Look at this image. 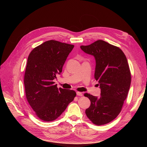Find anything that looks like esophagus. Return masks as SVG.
Listing matches in <instances>:
<instances>
[{
  "instance_id": "obj_1",
  "label": "esophagus",
  "mask_w": 147,
  "mask_h": 147,
  "mask_svg": "<svg viewBox=\"0 0 147 147\" xmlns=\"http://www.w3.org/2000/svg\"><path fill=\"white\" fill-rule=\"evenodd\" d=\"M76 94H77V95H78V96H83V94L82 93V92H76Z\"/></svg>"
}]
</instances>
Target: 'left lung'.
I'll return each instance as SVG.
<instances>
[{
	"label": "left lung",
	"mask_w": 147,
	"mask_h": 147,
	"mask_svg": "<svg viewBox=\"0 0 147 147\" xmlns=\"http://www.w3.org/2000/svg\"><path fill=\"white\" fill-rule=\"evenodd\" d=\"M85 53L94 55L96 60L95 79L101 88L98 98L85 93L90 101L85 111L88 119L100 126L111 122L121 111L131 83V73L127 60L117 46L102 40L88 46H81Z\"/></svg>",
	"instance_id": "1"
}]
</instances>
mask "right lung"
<instances>
[{"mask_svg": "<svg viewBox=\"0 0 147 147\" xmlns=\"http://www.w3.org/2000/svg\"><path fill=\"white\" fill-rule=\"evenodd\" d=\"M73 48V45L51 40L29 54L24 80L26 96L36 115L43 121L56 120L76 95L73 90L58 89L53 82L62 72Z\"/></svg>", "mask_w": 147, "mask_h": 147, "instance_id": "1", "label": "right lung"}]
</instances>
